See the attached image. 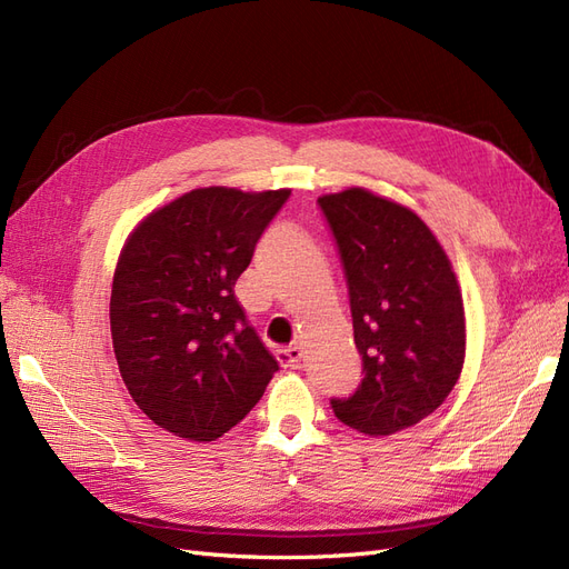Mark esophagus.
<instances>
[{"mask_svg": "<svg viewBox=\"0 0 569 569\" xmlns=\"http://www.w3.org/2000/svg\"><path fill=\"white\" fill-rule=\"evenodd\" d=\"M278 360L282 368H297L301 360V349L299 347H287V349H278Z\"/></svg>", "mask_w": 569, "mask_h": 569, "instance_id": "esophagus-1", "label": "esophagus"}]
</instances>
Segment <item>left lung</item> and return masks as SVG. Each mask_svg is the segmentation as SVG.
<instances>
[{"instance_id": "left-lung-1", "label": "left lung", "mask_w": 569, "mask_h": 569, "mask_svg": "<svg viewBox=\"0 0 569 569\" xmlns=\"http://www.w3.org/2000/svg\"><path fill=\"white\" fill-rule=\"evenodd\" d=\"M347 274L363 380L332 399L351 429L387 437L449 399L465 360L462 297L437 237L406 206L351 187L318 199Z\"/></svg>"}]
</instances>
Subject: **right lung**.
Returning a JSON list of instances; mask_svg holds the SVG:
<instances>
[{
  "instance_id": "1",
  "label": "right lung",
  "mask_w": 569,
  "mask_h": 569,
  "mask_svg": "<svg viewBox=\"0 0 569 569\" xmlns=\"http://www.w3.org/2000/svg\"><path fill=\"white\" fill-rule=\"evenodd\" d=\"M289 189H192L128 237L111 289L120 377L144 416L176 437L216 441L247 418L280 370L234 282Z\"/></svg>"
}]
</instances>
